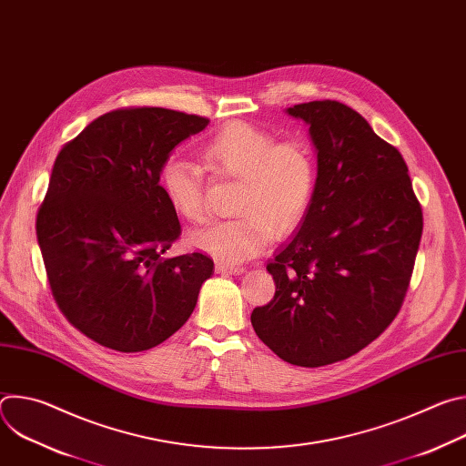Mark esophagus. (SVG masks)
Listing matches in <instances>:
<instances>
[{
  "mask_svg": "<svg viewBox=\"0 0 466 466\" xmlns=\"http://www.w3.org/2000/svg\"><path fill=\"white\" fill-rule=\"evenodd\" d=\"M245 269L241 265H234V263H227V261H216V273L219 275H241Z\"/></svg>",
  "mask_w": 466,
  "mask_h": 466,
  "instance_id": "34e87169",
  "label": "esophagus"
}]
</instances>
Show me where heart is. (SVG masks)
<instances>
[{"label": "heart", "instance_id": "b5f03b06", "mask_svg": "<svg viewBox=\"0 0 466 466\" xmlns=\"http://www.w3.org/2000/svg\"><path fill=\"white\" fill-rule=\"evenodd\" d=\"M208 169L239 178L232 219L210 221L189 234L191 247L223 261H243L291 230L304 218L315 186V160L300 140L277 142L271 132L247 121L221 127L201 149ZM160 187L169 207L189 221L207 214L201 169L171 158L162 166Z\"/></svg>", "mask_w": 466, "mask_h": 466}]
</instances>
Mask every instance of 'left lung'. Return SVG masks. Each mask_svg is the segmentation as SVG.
Instances as JSON below:
<instances>
[{
  "instance_id": "8db88e82",
  "label": "left lung",
  "mask_w": 466,
  "mask_h": 466,
  "mask_svg": "<svg viewBox=\"0 0 466 466\" xmlns=\"http://www.w3.org/2000/svg\"><path fill=\"white\" fill-rule=\"evenodd\" d=\"M309 125L317 180L304 221L268 263L277 284L250 315L280 360L322 367L380 338L402 308L422 236L408 166L339 101L288 108Z\"/></svg>"
}]
</instances>
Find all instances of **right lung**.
Returning a JSON list of instances; mask_svg holds the SVG:
<instances>
[{
    "label": "right lung",
    "mask_w": 466,
    "mask_h": 466,
    "mask_svg": "<svg viewBox=\"0 0 466 466\" xmlns=\"http://www.w3.org/2000/svg\"><path fill=\"white\" fill-rule=\"evenodd\" d=\"M208 123L160 106L112 110L53 164L36 214L51 293L64 317L106 349L142 352L164 343L214 273L203 252L162 256L180 236L160 187L162 166Z\"/></svg>",
    "instance_id": "obj_1"
}]
</instances>
